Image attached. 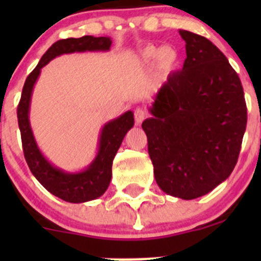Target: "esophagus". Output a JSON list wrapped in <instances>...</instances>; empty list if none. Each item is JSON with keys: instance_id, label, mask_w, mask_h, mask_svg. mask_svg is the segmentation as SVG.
Listing matches in <instances>:
<instances>
[{"instance_id": "esophagus-1", "label": "esophagus", "mask_w": 261, "mask_h": 261, "mask_svg": "<svg viewBox=\"0 0 261 261\" xmlns=\"http://www.w3.org/2000/svg\"><path fill=\"white\" fill-rule=\"evenodd\" d=\"M134 116H135V122L138 123V125H140V123L146 118L147 112L144 109H141V107H139V109H136L135 112H134Z\"/></svg>"}]
</instances>
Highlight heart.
Masks as SVG:
<instances>
[{
    "label": "heart",
    "instance_id": "b5f03b06",
    "mask_svg": "<svg viewBox=\"0 0 261 261\" xmlns=\"http://www.w3.org/2000/svg\"><path fill=\"white\" fill-rule=\"evenodd\" d=\"M155 62L159 72L168 74L177 67L179 53L173 46H147L141 53V63L144 65H151Z\"/></svg>",
    "mask_w": 261,
    "mask_h": 261
}]
</instances>
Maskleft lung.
<instances>
[{"label":"left lung","mask_w":261,"mask_h":261,"mask_svg":"<svg viewBox=\"0 0 261 261\" xmlns=\"http://www.w3.org/2000/svg\"><path fill=\"white\" fill-rule=\"evenodd\" d=\"M179 34L186 41L183 68L160 87L143 130L160 189L194 199L232 173L247 111L240 78L223 53L203 36Z\"/></svg>","instance_id":"1"}]
</instances>
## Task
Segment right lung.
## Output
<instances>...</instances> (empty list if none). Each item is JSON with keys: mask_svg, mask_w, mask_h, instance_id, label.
Wrapping results in <instances>:
<instances>
[{"mask_svg": "<svg viewBox=\"0 0 261 261\" xmlns=\"http://www.w3.org/2000/svg\"><path fill=\"white\" fill-rule=\"evenodd\" d=\"M112 40L106 36L94 38L86 35L82 38L63 39L53 44L41 57L35 69L29 74L23 84L20 103L17 107V121L21 133L23 155L34 177L41 186L55 197L70 203H83L101 197L107 191L112 177V162L122 143L123 138L134 126L133 111H127L115 120L109 121L102 127L99 135L98 151L96 158L84 170L68 173L54 167L43 155L34 138L29 120L31 94L40 75L41 68L63 54L83 51H109Z\"/></svg>", "mask_w": 261, "mask_h": 261, "instance_id": "add662e5", "label": "right lung"}]
</instances>
